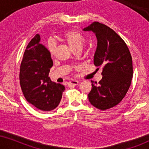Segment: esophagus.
I'll return each mask as SVG.
<instances>
[{
  "mask_svg": "<svg viewBox=\"0 0 149 149\" xmlns=\"http://www.w3.org/2000/svg\"><path fill=\"white\" fill-rule=\"evenodd\" d=\"M78 84H79V81L77 80H71L68 82L69 85H72V86H77L78 85Z\"/></svg>",
  "mask_w": 149,
  "mask_h": 149,
  "instance_id": "esophagus-1",
  "label": "esophagus"
}]
</instances>
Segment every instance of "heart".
I'll list each match as a JSON object with an SVG mask.
<instances>
[{
	"mask_svg": "<svg viewBox=\"0 0 149 149\" xmlns=\"http://www.w3.org/2000/svg\"><path fill=\"white\" fill-rule=\"evenodd\" d=\"M64 41L68 44L70 47L73 51L77 49H81L83 47L85 38L84 36L76 30H70L65 32L63 35ZM47 49L51 56H54L55 53V45L52 41H49L47 43Z\"/></svg>",
	"mask_w": 149,
	"mask_h": 149,
	"instance_id": "obj_1",
	"label": "heart"
}]
</instances>
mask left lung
<instances>
[{
	"mask_svg": "<svg viewBox=\"0 0 149 149\" xmlns=\"http://www.w3.org/2000/svg\"><path fill=\"white\" fill-rule=\"evenodd\" d=\"M84 31H92L97 39L94 64L103 66L102 79L93 81L88 100L94 107L104 111L117 106L129 89L133 77V62L125 42L109 27L93 22Z\"/></svg>",
	"mask_w": 149,
	"mask_h": 149,
	"instance_id": "1",
	"label": "left lung"
}]
</instances>
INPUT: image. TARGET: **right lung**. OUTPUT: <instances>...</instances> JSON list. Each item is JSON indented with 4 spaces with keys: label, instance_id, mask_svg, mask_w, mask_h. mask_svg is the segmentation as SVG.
Returning <instances> with one entry per match:
<instances>
[{
    "label": "right lung",
    "instance_id": "obj_1",
    "mask_svg": "<svg viewBox=\"0 0 149 149\" xmlns=\"http://www.w3.org/2000/svg\"><path fill=\"white\" fill-rule=\"evenodd\" d=\"M40 41L36 34L27 45L20 68V84L27 102L40 111H50L59 104L65 87L48 77L53 61Z\"/></svg>",
    "mask_w": 149,
    "mask_h": 149
}]
</instances>
